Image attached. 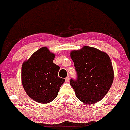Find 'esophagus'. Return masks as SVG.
Instances as JSON below:
<instances>
[{
    "mask_svg": "<svg viewBox=\"0 0 130 130\" xmlns=\"http://www.w3.org/2000/svg\"><path fill=\"white\" fill-rule=\"evenodd\" d=\"M69 80H70V77L68 76V77H67L66 78H65V81H66V82H69Z\"/></svg>",
    "mask_w": 130,
    "mask_h": 130,
    "instance_id": "34e87169",
    "label": "esophagus"
}]
</instances>
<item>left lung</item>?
Wrapping results in <instances>:
<instances>
[{
  "instance_id": "1",
  "label": "left lung",
  "mask_w": 130,
  "mask_h": 130,
  "mask_svg": "<svg viewBox=\"0 0 130 130\" xmlns=\"http://www.w3.org/2000/svg\"><path fill=\"white\" fill-rule=\"evenodd\" d=\"M77 73L70 84L80 101L94 104L109 91L114 79L112 63L104 52L85 46L70 53Z\"/></svg>"
}]
</instances>
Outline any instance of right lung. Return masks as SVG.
I'll list each match as a JSON object with an SVG mask.
<instances>
[{"label": "right lung", "mask_w": 130, "mask_h": 130, "mask_svg": "<svg viewBox=\"0 0 130 130\" xmlns=\"http://www.w3.org/2000/svg\"><path fill=\"white\" fill-rule=\"evenodd\" d=\"M55 55L46 47L36 51L23 64L22 84L27 95L39 103H48L57 98L65 79L58 75L60 67L53 63Z\"/></svg>", "instance_id": "obj_1"}]
</instances>
